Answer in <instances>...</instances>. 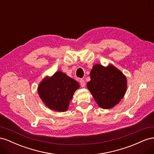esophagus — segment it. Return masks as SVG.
<instances>
[{
    "instance_id": "obj_1",
    "label": "esophagus",
    "mask_w": 154,
    "mask_h": 154,
    "mask_svg": "<svg viewBox=\"0 0 154 154\" xmlns=\"http://www.w3.org/2000/svg\"><path fill=\"white\" fill-rule=\"evenodd\" d=\"M80 84L82 87H85V82L84 80H83V79H81V80H80Z\"/></svg>"
}]
</instances>
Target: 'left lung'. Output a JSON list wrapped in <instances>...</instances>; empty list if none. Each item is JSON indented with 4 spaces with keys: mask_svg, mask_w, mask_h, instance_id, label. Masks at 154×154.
I'll use <instances>...</instances> for the list:
<instances>
[{
    "mask_svg": "<svg viewBox=\"0 0 154 154\" xmlns=\"http://www.w3.org/2000/svg\"><path fill=\"white\" fill-rule=\"evenodd\" d=\"M90 76L87 88L102 109L112 108L123 97L127 90V79L114 66L110 65L105 67L96 64L91 70Z\"/></svg>",
    "mask_w": 154,
    "mask_h": 154,
    "instance_id": "left-lung-1",
    "label": "left lung"
}]
</instances>
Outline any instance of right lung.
Returning a JSON list of instances; mask_svg holds the SVG:
<instances>
[{"mask_svg": "<svg viewBox=\"0 0 154 154\" xmlns=\"http://www.w3.org/2000/svg\"><path fill=\"white\" fill-rule=\"evenodd\" d=\"M80 87L74 79L58 71L50 78L42 80L38 87L42 100L49 109L58 112L68 109L74 92Z\"/></svg>", "mask_w": 154, "mask_h": 154, "instance_id": "add662e5", "label": "right lung"}]
</instances>
